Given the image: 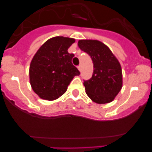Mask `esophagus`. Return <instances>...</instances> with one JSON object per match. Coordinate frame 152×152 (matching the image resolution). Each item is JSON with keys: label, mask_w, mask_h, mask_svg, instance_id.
<instances>
[{"label": "esophagus", "mask_w": 152, "mask_h": 152, "mask_svg": "<svg viewBox=\"0 0 152 152\" xmlns=\"http://www.w3.org/2000/svg\"><path fill=\"white\" fill-rule=\"evenodd\" d=\"M77 67H78V70L81 72V70H82V67H81V65H79Z\"/></svg>", "instance_id": "obj_1"}]
</instances>
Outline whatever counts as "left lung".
Returning a JSON list of instances; mask_svg holds the SVG:
<instances>
[{"mask_svg":"<svg viewBox=\"0 0 152 152\" xmlns=\"http://www.w3.org/2000/svg\"><path fill=\"white\" fill-rule=\"evenodd\" d=\"M78 45L90 55L93 62V76L84 82L86 93L97 104L112 102L123 85L120 62L111 50L100 41L80 39Z\"/></svg>","mask_w":152,"mask_h":152,"instance_id":"8db88e82","label":"left lung"}]
</instances>
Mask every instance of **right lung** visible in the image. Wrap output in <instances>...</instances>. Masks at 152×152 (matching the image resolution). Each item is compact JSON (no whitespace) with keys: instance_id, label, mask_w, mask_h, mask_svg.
<instances>
[{"instance_id":"obj_1","label":"right lung","mask_w":152,"mask_h":152,"mask_svg":"<svg viewBox=\"0 0 152 152\" xmlns=\"http://www.w3.org/2000/svg\"><path fill=\"white\" fill-rule=\"evenodd\" d=\"M75 39L54 37L37 51L29 67L32 90L40 99L53 101L66 92L67 86L80 72L72 64L73 53L67 50Z\"/></svg>"}]
</instances>
